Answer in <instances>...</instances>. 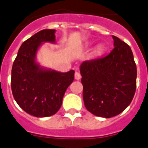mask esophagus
Wrapping results in <instances>:
<instances>
[{"label": "esophagus", "instance_id": "obj_1", "mask_svg": "<svg viewBox=\"0 0 148 148\" xmlns=\"http://www.w3.org/2000/svg\"><path fill=\"white\" fill-rule=\"evenodd\" d=\"M74 78L76 79V80H80L81 78V74L77 71L75 72V74H74Z\"/></svg>", "mask_w": 148, "mask_h": 148}]
</instances>
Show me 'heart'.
<instances>
[{"mask_svg":"<svg viewBox=\"0 0 148 148\" xmlns=\"http://www.w3.org/2000/svg\"><path fill=\"white\" fill-rule=\"evenodd\" d=\"M105 51V47L102 45H97V47H95V51H94V55L95 56H100L101 54H103Z\"/></svg>","mask_w":148,"mask_h":148,"instance_id":"heart-1","label":"heart"}]
</instances>
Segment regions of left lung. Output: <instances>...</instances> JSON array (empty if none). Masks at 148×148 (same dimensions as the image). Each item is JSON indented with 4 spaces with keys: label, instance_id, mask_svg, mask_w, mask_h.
<instances>
[{
    "label": "left lung",
    "instance_id": "obj_1",
    "mask_svg": "<svg viewBox=\"0 0 148 148\" xmlns=\"http://www.w3.org/2000/svg\"><path fill=\"white\" fill-rule=\"evenodd\" d=\"M114 49L108 55L80 66L83 99L88 111L110 118L124 111L136 90L137 67L131 47L112 36Z\"/></svg>",
    "mask_w": 148,
    "mask_h": 148
}]
</instances>
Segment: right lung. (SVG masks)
<instances>
[{
	"instance_id": "obj_1",
	"label": "right lung",
	"mask_w": 148,
	"mask_h": 148,
	"mask_svg": "<svg viewBox=\"0 0 148 148\" xmlns=\"http://www.w3.org/2000/svg\"><path fill=\"white\" fill-rule=\"evenodd\" d=\"M55 30L45 29L25 40L18 50L11 71V90L17 104L31 115L46 117L58 112L74 71L66 73L41 67L37 53L44 43L55 44Z\"/></svg>"
}]
</instances>
